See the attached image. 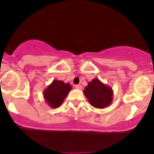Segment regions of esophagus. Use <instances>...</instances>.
Here are the masks:
<instances>
[{"label": "esophagus", "instance_id": "esophagus-1", "mask_svg": "<svg viewBox=\"0 0 154 154\" xmlns=\"http://www.w3.org/2000/svg\"><path fill=\"white\" fill-rule=\"evenodd\" d=\"M75 87V88H77V89H78V90H81L82 88V86L81 85H76Z\"/></svg>", "mask_w": 154, "mask_h": 154}]
</instances>
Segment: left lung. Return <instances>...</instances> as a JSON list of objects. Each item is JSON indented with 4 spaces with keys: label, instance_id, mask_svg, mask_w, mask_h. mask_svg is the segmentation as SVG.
Returning <instances> with one entry per match:
<instances>
[{
    "label": "left lung",
    "instance_id": "left-lung-1",
    "mask_svg": "<svg viewBox=\"0 0 154 154\" xmlns=\"http://www.w3.org/2000/svg\"><path fill=\"white\" fill-rule=\"evenodd\" d=\"M83 93L90 104L96 109H104L112 103L114 94L112 88L98 78L88 82Z\"/></svg>",
    "mask_w": 154,
    "mask_h": 154
}]
</instances>
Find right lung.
<instances>
[{"label":"right lung","mask_w":154,"mask_h":154,"mask_svg":"<svg viewBox=\"0 0 154 154\" xmlns=\"http://www.w3.org/2000/svg\"><path fill=\"white\" fill-rule=\"evenodd\" d=\"M72 89L69 83L54 79L43 91L45 102L52 109L59 108Z\"/></svg>","instance_id":"right-lung-1"}]
</instances>
